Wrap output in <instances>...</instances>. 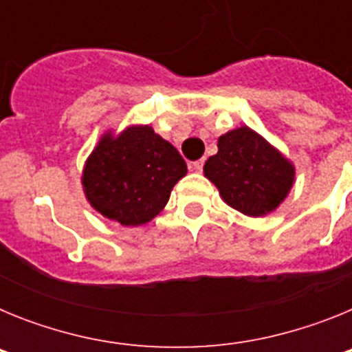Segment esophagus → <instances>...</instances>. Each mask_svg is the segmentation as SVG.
Returning <instances> with one entry per match:
<instances>
[{"label": "esophagus", "mask_w": 352, "mask_h": 352, "mask_svg": "<svg viewBox=\"0 0 352 352\" xmlns=\"http://www.w3.org/2000/svg\"><path fill=\"white\" fill-rule=\"evenodd\" d=\"M203 166H204V160H195L190 164V169L195 170V173H201V170H203Z\"/></svg>", "instance_id": "obj_1"}]
</instances>
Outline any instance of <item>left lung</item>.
<instances>
[{"instance_id": "left-lung-1", "label": "left lung", "mask_w": 352, "mask_h": 352, "mask_svg": "<svg viewBox=\"0 0 352 352\" xmlns=\"http://www.w3.org/2000/svg\"><path fill=\"white\" fill-rule=\"evenodd\" d=\"M219 153L204 164V176L223 203L247 217H264L285 201L294 185V166L250 126L219 138Z\"/></svg>"}]
</instances>
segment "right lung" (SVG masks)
<instances>
[{"label":"right lung","instance_id":"right-lung-1","mask_svg":"<svg viewBox=\"0 0 352 352\" xmlns=\"http://www.w3.org/2000/svg\"><path fill=\"white\" fill-rule=\"evenodd\" d=\"M186 174V164L170 142L149 125H130L96 142L84 164L82 190L95 211L125 227L153 220Z\"/></svg>","mask_w":352,"mask_h":352}]
</instances>
